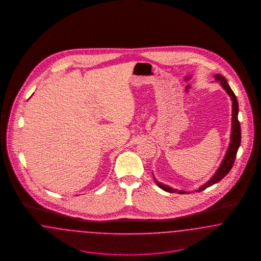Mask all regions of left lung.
<instances>
[{
  "mask_svg": "<svg viewBox=\"0 0 261 261\" xmlns=\"http://www.w3.org/2000/svg\"><path fill=\"white\" fill-rule=\"evenodd\" d=\"M214 77H215V80L221 84V86L223 87L224 90L227 92V94L230 96V98L232 99V128H231L232 131H231L230 144H229L228 149L226 150V154L224 156L223 161L221 162L220 166L218 167L216 172L213 174V176L206 183H204L203 185L199 187L198 190H196L197 192H201V191L205 190L206 188L218 183L220 180L223 179L224 177L231 170V168L233 167V164H234V162L236 160L237 151H238V149L240 148V145H241V125H240V122L238 120L239 103H238L236 96H235L234 92L232 91V89L229 86V84L227 83V80L224 78L222 75L216 74ZM153 179H154L158 186L160 187L162 190L168 192V193H179V194L187 193L185 191H179L177 189H173L171 187L164 185L161 182L156 181V179L154 177H153Z\"/></svg>",
  "mask_w": 261,
  "mask_h": 261,
  "instance_id": "obj_1",
  "label": "left lung"
}]
</instances>
